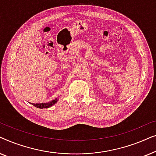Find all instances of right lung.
I'll return each instance as SVG.
<instances>
[{"mask_svg": "<svg viewBox=\"0 0 156 156\" xmlns=\"http://www.w3.org/2000/svg\"><path fill=\"white\" fill-rule=\"evenodd\" d=\"M57 101V99H55L54 100H52V101L49 102L48 104H32L34 106L37 108H46L50 107V106H52L53 104H55L56 102Z\"/></svg>", "mask_w": 156, "mask_h": 156, "instance_id": "right-lung-1", "label": "right lung"}]
</instances>
